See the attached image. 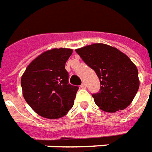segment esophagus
I'll use <instances>...</instances> for the list:
<instances>
[{"label": "esophagus", "instance_id": "34e87169", "mask_svg": "<svg viewBox=\"0 0 152 152\" xmlns=\"http://www.w3.org/2000/svg\"><path fill=\"white\" fill-rule=\"evenodd\" d=\"M86 87V86L85 83H82V85H81V88L85 89Z\"/></svg>", "mask_w": 152, "mask_h": 152}]
</instances>
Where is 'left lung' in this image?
<instances>
[{"label": "left lung", "instance_id": "obj_1", "mask_svg": "<svg viewBox=\"0 0 152 152\" xmlns=\"http://www.w3.org/2000/svg\"><path fill=\"white\" fill-rule=\"evenodd\" d=\"M75 51L100 80V91L92 96L101 110L116 112L132 103L139 90L140 80L137 67L126 54L102 43Z\"/></svg>", "mask_w": 152, "mask_h": 152}]
</instances>
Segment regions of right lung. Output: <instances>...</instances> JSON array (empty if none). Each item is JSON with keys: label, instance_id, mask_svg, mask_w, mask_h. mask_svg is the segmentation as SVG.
Returning a JSON list of instances; mask_svg holds the SVG:
<instances>
[{"label": "right lung", "instance_id": "add662e5", "mask_svg": "<svg viewBox=\"0 0 152 152\" xmlns=\"http://www.w3.org/2000/svg\"><path fill=\"white\" fill-rule=\"evenodd\" d=\"M66 48L47 50L32 61L20 79L24 99L37 115L50 119L66 115L74 106L78 87L69 84Z\"/></svg>", "mask_w": 152, "mask_h": 152}]
</instances>
